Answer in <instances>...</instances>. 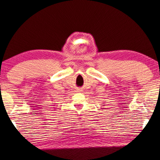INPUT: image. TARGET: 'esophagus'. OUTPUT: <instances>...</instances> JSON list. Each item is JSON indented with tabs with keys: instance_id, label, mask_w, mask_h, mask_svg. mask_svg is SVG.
<instances>
[{
	"instance_id": "obj_1",
	"label": "esophagus",
	"mask_w": 160,
	"mask_h": 160,
	"mask_svg": "<svg viewBox=\"0 0 160 160\" xmlns=\"http://www.w3.org/2000/svg\"><path fill=\"white\" fill-rule=\"evenodd\" d=\"M78 90H79V91H80V92H81V91H82L81 89H80H80H78Z\"/></svg>"
}]
</instances>
